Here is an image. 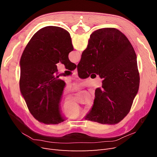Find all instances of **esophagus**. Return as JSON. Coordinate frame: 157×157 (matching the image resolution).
<instances>
[{
    "mask_svg": "<svg viewBox=\"0 0 157 157\" xmlns=\"http://www.w3.org/2000/svg\"><path fill=\"white\" fill-rule=\"evenodd\" d=\"M74 73L75 75L77 76V74H78V72H77V69H75V71H74Z\"/></svg>",
    "mask_w": 157,
    "mask_h": 157,
    "instance_id": "obj_1",
    "label": "esophagus"
}]
</instances>
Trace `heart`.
<instances>
[{
	"instance_id": "obj_1",
	"label": "heart",
	"mask_w": 157,
	"mask_h": 157,
	"mask_svg": "<svg viewBox=\"0 0 157 157\" xmlns=\"http://www.w3.org/2000/svg\"><path fill=\"white\" fill-rule=\"evenodd\" d=\"M94 106V101H90L88 105V110H91ZM63 111L65 116L69 118H77L80 115V110L73 101L66 102L64 103L63 107Z\"/></svg>"
}]
</instances>
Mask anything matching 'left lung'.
<instances>
[{"label":"left lung","mask_w":157,"mask_h":157,"mask_svg":"<svg viewBox=\"0 0 157 157\" xmlns=\"http://www.w3.org/2000/svg\"><path fill=\"white\" fill-rule=\"evenodd\" d=\"M73 50L68 31L47 26L33 36L23 52L20 92L31 115L40 122L58 124L65 121L59 103L65 83L54 74L59 62L70 71L77 67L68 58Z\"/></svg>","instance_id":"obj_1"}]
</instances>
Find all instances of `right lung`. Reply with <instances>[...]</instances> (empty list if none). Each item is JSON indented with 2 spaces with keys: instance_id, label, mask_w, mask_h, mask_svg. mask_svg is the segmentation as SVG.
I'll return each mask as SVG.
<instances>
[{
  "instance_id": "add662e5",
  "label": "right lung",
  "mask_w": 157,
  "mask_h": 157,
  "mask_svg": "<svg viewBox=\"0 0 157 157\" xmlns=\"http://www.w3.org/2000/svg\"><path fill=\"white\" fill-rule=\"evenodd\" d=\"M77 65L86 78L94 73L103 78L95 92L94 106L87 121L115 124L130 112L140 86L137 56L128 38L115 28L92 33Z\"/></svg>"
}]
</instances>
